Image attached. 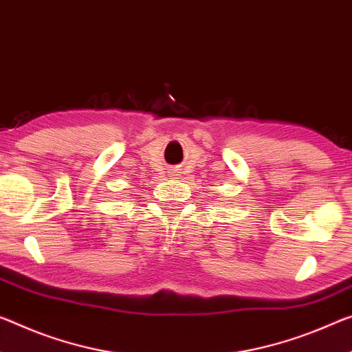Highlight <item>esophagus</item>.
Wrapping results in <instances>:
<instances>
[{"mask_svg":"<svg viewBox=\"0 0 352 352\" xmlns=\"http://www.w3.org/2000/svg\"><path fill=\"white\" fill-rule=\"evenodd\" d=\"M169 174L174 175V177H180L183 174L182 166H174V167H172V169H169Z\"/></svg>","mask_w":352,"mask_h":352,"instance_id":"1","label":"esophagus"}]
</instances>
